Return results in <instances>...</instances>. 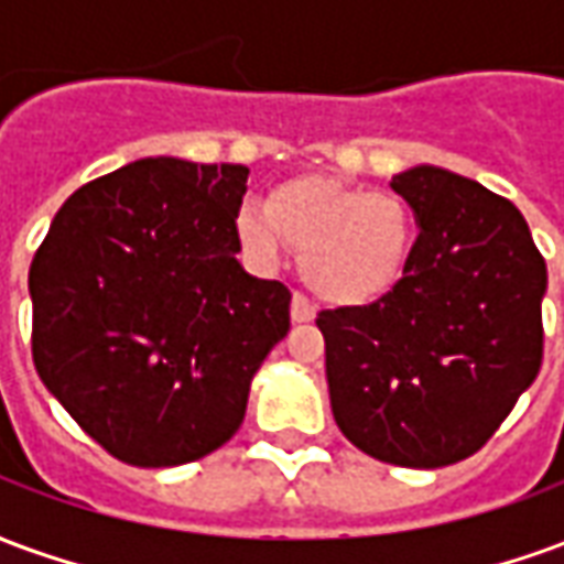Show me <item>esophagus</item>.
Listing matches in <instances>:
<instances>
[{"label":"esophagus","instance_id":"obj_1","mask_svg":"<svg viewBox=\"0 0 564 564\" xmlns=\"http://www.w3.org/2000/svg\"><path fill=\"white\" fill-rule=\"evenodd\" d=\"M314 317H317V307L311 305L302 293H295L293 302H290V319L293 323H311Z\"/></svg>","mask_w":564,"mask_h":564}]
</instances>
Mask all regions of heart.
I'll use <instances>...</instances> for the list:
<instances>
[{
	"instance_id": "heart-1",
	"label": "heart",
	"mask_w": 564,
	"mask_h": 564,
	"mask_svg": "<svg viewBox=\"0 0 564 564\" xmlns=\"http://www.w3.org/2000/svg\"><path fill=\"white\" fill-rule=\"evenodd\" d=\"M245 257L262 271L302 250L305 283L338 307L375 305L399 290L414 262L416 217L395 193L332 177H295L271 189L269 205L245 202L235 214Z\"/></svg>"
}]
</instances>
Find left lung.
<instances>
[{"label":"left lung","mask_w":564,"mask_h":564,"mask_svg":"<svg viewBox=\"0 0 564 564\" xmlns=\"http://www.w3.org/2000/svg\"><path fill=\"white\" fill-rule=\"evenodd\" d=\"M390 186L420 220L414 262L387 299L317 317L329 402L368 456L441 468L484 447L538 378L546 265L484 184L414 165Z\"/></svg>","instance_id":"1"}]
</instances>
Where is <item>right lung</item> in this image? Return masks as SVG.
Returning a JSON list of instances; mask_svg holds the SVG:
<instances>
[{
	"mask_svg": "<svg viewBox=\"0 0 564 564\" xmlns=\"http://www.w3.org/2000/svg\"><path fill=\"white\" fill-rule=\"evenodd\" d=\"M247 174L129 162L68 196L32 259L39 378L120 462L172 468L223 447L290 332V290L235 259Z\"/></svg>",
	"mask_w": 564,
	"mask_h": 564,
	"instance_id": "right-lung-1",
	"label": "right lung"
}]
</instances>
